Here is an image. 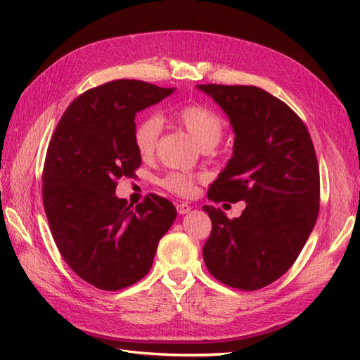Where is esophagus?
Segmentation results:
<instances>
[{
  "instance_id": "esophagus-1",
  "label": "esophagus",
  "mask_w": 360,
  "mask_h": 360,
  "mask_svg": "<svg viewBox=\"0 0 360 360\" xmlns=\"http://www.w3.org/2000/svg\"><path fill=\"white\" fill-rule=\"evenodd\" d=\"M176 210H178L179 215H186V213L192 210V205L187 204V202H179L178 205H176Z\"/></svg>"
}]
</instances>
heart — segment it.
<instances>
[{
    "label": "heart",
    "instance_id": "heart-1",
    "mask_svg": "<svg viewBox=\"0 0 360 360\" xmlns=\"http://www.w3.org/2000/svg\"><path fill=\"white\" fill-rule=\"evenodd\" d=\"M176 124L181 125L193 137L196 143L204 150H210L221 141L224 133V119L202 103H187L179 106L172 114ZM160 134V122L156 117L142 119L133 129V142L136 151L142 159H150L155 155L156 143ZM198 178L195 174L172 172L162 179V186L179 196L195 193Z\"/></svg>",
    "mask_w": 360,
    "mask_h": 360
}]
</instances>
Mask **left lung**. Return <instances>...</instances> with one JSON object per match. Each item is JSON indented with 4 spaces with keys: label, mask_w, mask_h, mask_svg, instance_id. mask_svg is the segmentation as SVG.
<instances>
[{
    "label": "left lung",
    "mask_w": 360,
    "mask_h": 360,
    "mask_svg": "<svg viewBox=\"0 0 360 360\" xmlns=\"http://www.w3.org/2000/svg\"><path fill=\"white\" fill-rule=\"evenodd\" d=\"M231 119L233 156L209 187L213 202H246L240 218L204 205L212 232L202 248L224 285L257 290L278 280L308 241L320 207V174L307 125L267 91L198 85Z\"/></svg>",
    "instance_id": "1"
}]
</instances>
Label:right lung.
<instances>
[{
    "instance_id": "obj_1",
    "label": "right lung",
    "mask_w": 360,
    "mask_h": 360,
    "mask_svg": "<svg viewBox=\"0 0 360 360\" xmlns=\"http://www.w3.org/2000/svg\"><path fill=\"white\" fill-rule=\"evenodd\" d=\"M174 88L112 80L68 106L43 168V205L68 266L98 289L119 290L148 274L158 243L176 218L174 205L151 193L133 209L116 196L117 179L134 178L136 112Z\"/></svg>"
}]
</instances>
